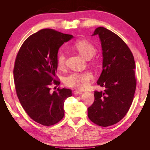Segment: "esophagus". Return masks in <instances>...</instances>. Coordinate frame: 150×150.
<instances>
[{"label":"esophagus","instance_id":"esophagus-1","mask_svg":"<svg viewBox=\"0 0 150 150\" xmlns=\"http://www.w3.org/2000/svg\"><path fill=\"white\" fill-rule=\"evenodd\" d=\"M82 93V92L81 91H79V90H75L74 91H73V94H75V95H80Z\"/></svg>","mask_w":150,"mask_h":150}]
</instances>
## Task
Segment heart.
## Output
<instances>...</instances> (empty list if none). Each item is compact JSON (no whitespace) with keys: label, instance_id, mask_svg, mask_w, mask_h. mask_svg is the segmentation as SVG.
Returning a JSON list of instances; mask_svg holds the SVG:
<instances>
[{"label":"heart","instance_id":"1","mask_svg":"<svg viewBox=\"0 0 150 150\" xmlns=\"http://www.w3.org/2000/svg\"><path fill=\"white\" fill-rule=\"evenodd\" d=\"M74 47L79 53L87 59H91L96 53V47L93 44L86 40L77 41L74 44ZM66 56L63 51H60L57 57V64L58 68L62 69L66 64ZM93 79V75L89 71H74L66 76L64 79V84L66 86L75 88L77 90H84L87 88Z\"/></svg>","mask_w":150,"mask_h":150}]
</instances>
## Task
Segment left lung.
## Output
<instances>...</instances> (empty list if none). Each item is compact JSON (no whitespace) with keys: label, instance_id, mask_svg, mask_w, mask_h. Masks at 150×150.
<instances>
[{"label":"left lung","instance_id":"left-lung-1","mask_svg":"<svg viewBox=\"0 0 150 150\" xmlns=\"http://www.w3.org/2000/svg\"><path fill=\"white\" fill-rule=\"evenodd\" d=\"M99 37L103 50V71L97 84L104 91H94L95 100L88 108L89 119L107 127L122 119L133 102L136 89L135 63L128 46L120 37L104 27L92 35Z\"/></svg>","mask_w":150,"mask_h":150}]
</instances>
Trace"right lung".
Masks as SVG:
<instances>
[{
    "instance_id": "right-lung-1",
    "label": "right lung",
    "mask_w": 150,
    "mask_h": 150,
    "mask_svg": "<svg viewBox=\"0 0 150 150\" xmlns=\"http://www.w3.org/2000/svg\"><path fill=\"white\" fill-rule=\"evenodd\" d=\"M71 35L43 29L31 35L22 44L15 59L13 76L18 100L34 121L53 125L64 115V104L72 95L69 89L50 91L56 80L57 57L59 47L71 40Z\"/></svg>"
}]
</instances>
